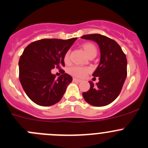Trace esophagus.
Returning <instances> with one entry per match:
<instances>
[{
	"label": "esophagus",
	"instance_id": "1",
	"mask_svg": "<svg viewBox=\"0 0 148 148\" xmlns=\"http://www.w3.org/2000/svg\"><path fill=\"white\" fill-rule=\"evenodd\" d=\"M73 81H74V82H81L82 80L79 79H77V78H73Z\"/></svg>",
	"mask_w": 148,
	"mask_h": 148
}]
</instances>
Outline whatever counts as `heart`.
I'll list each match as a JSON object with an SVG mask.
<instances>
[{"mask_svg": "<svg viewBox=\"0 0 148 148\" xmlns=\"http://www.w3.org/2000/svg\"><path fill=\"white\" fill-rule=\"evenodd\" d=\"M83 49H84V52L87 56L90 55L92 52H97L96 51V48L95 45L92 43H85L83 45ZM69 58V53L67 52L66 53L65 56H64V60L65 61H68ZM89 71L88 68H85V67H81V66H72L69 69V72L70 74H73L74 76L79 77H83L87 74Z\"/></svg>", "mask_w": 148, "mask_h": 148, "instance_id": "b5f03b06", "label": "heart"}]
</instances>
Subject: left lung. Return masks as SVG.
<instances>
[{
  "instance_id": "1",
  "label": "left lung",
  "mask_w": 148,
  "mask_h": 148,
  "mask_svg": "<svg viewBox=\"0 0 148 148\" xmlns=\"http://www.w3.org/2000/svg\"><path fill=\"white\" fill-rule=\"evenodd\" d=\"M81 38L97 42L100 51L99 65L92 76L98 77L90 89L82 93L84 100L93 106H107L116 99L127 78V61L121 47L115 40L100 34H86Z\"/></svg>"
}]
</instances>
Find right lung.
Wrapping results in <instances>:
<instances>
[{"instance_id": "add662e5", "label": "right lung", "mask_w": 148, "mask_h": 148, "mask_svg": "<svg viewBox=\"0 0 148 148\" xmlns=\"http://www.w3.org/2000/svg\"><path fill=\"white\" fill-rule=\"evenodd\" d=\"M77 38L66 40L42 39L27 45L18 61L19 80L27 95L41 106H50L61 100L72 77L61 69L64 56ZM62 74L56 79L53 68Z\"/></svg>"}]
</instances>
